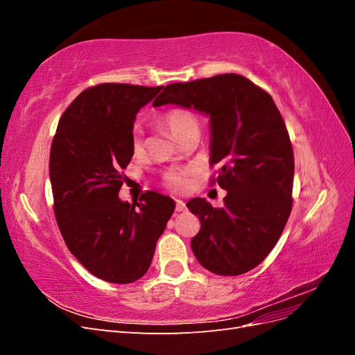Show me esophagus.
<instances>
[{"label":"esophagus","instance_id":"34e87169","mask_svg":"<svg viewBox=\"0 0 355 355\" xmlns=\"http://www.w3.org/2000/svg\"><path fill=\"white\" fill-rule=\"evenodd\" d=\"M185 210H187L185 202L182 200H176V211H185Z\"/></svg>","mask_w":355,"mask_h":355}]
</instances>
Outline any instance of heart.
Wrapping results in <instances>:
<instances>
[{"label": "heart", "mask_w": 355, "mask_h": 355, "mask_svg": "<svg viewBox=\"0 0 355 355\" xmlns=\"http://www.w3.org/2000/svg\"><path fill=\"white\" fill-rule=\"evenodd\" d=\"M158 123L166 127L176 141H179L191 128L198 127L197 116L182 106H175V108H170L161 114ZM130 148L133 155H141L144 153V139L139 128H135L132 132ZM188 173L189 168H170L163 176L164 184L173 191H184L188 185Z\"/></svg>", "instance_id": "obj_1"}]
</instances>
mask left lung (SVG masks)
<instances>
[{
	"mask_svg": "<svg viewBox=\"0 0 355 355\" xmlns=\"http://www.w3.org/2000/svg\"><path fill=\"white\" fill-rule=\"evenodd\" d=\"M178 105L210 118L211 184L227 191L223 207L192 198L187 207L201 230L191 241L213 274L240 275L274 249L292 211L295 159L283 116L270 93L239 73L164 87L153 106Z\"/></svg>",
	"mask_w": 355,
	"mask_h": 355,
	"instance_id": "obj_1",
	"label": "left lung"
}]
</instances>
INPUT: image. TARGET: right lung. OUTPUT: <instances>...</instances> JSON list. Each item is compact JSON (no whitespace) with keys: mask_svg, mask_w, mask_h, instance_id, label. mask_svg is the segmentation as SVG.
Instances as JSON below:
<instances>
[{"mask_svg":"<svg viewBox=\"0 0 355 355\" xmlns=\"http://www.w3.org/2000/svg\"><path fill=\"white\" fill-rule=\"evenodd\" d=\"M161 89L93 85L63 112L53 137L49 171L60 234L85 270L108 283L146 274L175 211V201L154 191L133 204L118 197L136 114Z\"/></svg>","mask_w":355,"mask_h":355,"instance_id":"add662e5","label":"right lung"}]
</instances>
